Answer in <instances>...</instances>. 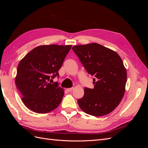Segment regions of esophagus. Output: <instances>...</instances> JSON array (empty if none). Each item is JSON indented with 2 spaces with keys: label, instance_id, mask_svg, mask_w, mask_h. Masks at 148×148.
Returning a JSON list of instances; mask_svg holds the SVG:
<instances>
[{
  "label": "esophagus",
  "instance_id": "1",
  "mask_svg": "<svg viewBox=\"0 0 148 148\" xmlns=\"http://www.w3.org/2000/svg\"><path fill=\"white\" fill-rule=\"evenodd\" d=\"M73 88H67L66 90L68 91V92H71V91L73 90Z\"/></svg>",
  "mask_w": 148,
  "mask_h": 148
}]
</instances>
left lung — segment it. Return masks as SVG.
<instances>
[{"instance_id":"1","label":"left lung","mask_w":148,"mask_h":148,"mask_svg":"<svg viewBox=\"0 0 148 148\" xmlns=\"http://www.w3.org/2000/svg\"><path fill=\"white\" fill-rule=\"evenodd\" d=\"M73 51L93 79V89L85 88L78 104L84 112L100 117L109 114L122 101L127 70L118 53L97 43L74 46Z\"/></svg>"}]
</instances>
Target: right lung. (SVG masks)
<instances>
[{
  "mask_svg": "<svg viewBox=\"0 0 148 148\" xmlns=\"http://www.w3.org/2000/svg\"><path fill=\"white\" fill-rule=\"evenodd\" d=\"M72 45L51 44L34 48L17 67L15 84L23 104L38 114H45L60 105L64 90L58 83H49L59 77L58 71Z\"/></svg>",
  "mask_w": 148,
  "mask_h": 148,
  "instance_id": "1",
  "label": "right lung"
}]
</instances>
